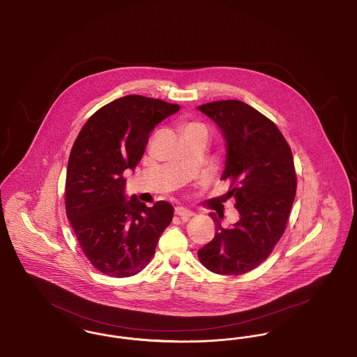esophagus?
Instances as JSON below:
<instances>
[{
    "instance_id": "esophagus-1",
    "label": "esophagus",
    "mask_w": 357,
    "mask_h": 357,
    "mask_svg": "<svg viewBox=\"0 0 357 357\" xmlns=\"http://www.w3.org/2000/svg\"><path fill=\"white\" fill-rule=\"evenodd\" d=\"M175 214H176L178 217H181L183 221H188V220L194 215V213H192V211H190L188 208L183 207V206H178V207H175Z\"/></svg>"
}]
</instances>
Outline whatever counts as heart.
Instances as JSON below:
<instances>
[{
	"instance_id": "heart-1",
	"label": "heart",
	"mask_w": 357,
	"mask_h": 357,
	"mask_svg": "<svg viewBox=\"0 0 357 357\" xmlns=\"http://www.w3.org/2000/svg\"><path fill=\"white\" fill-rule=\"evenodd\" d=\"M198 128H202L199 124H195V123H190L186 126V131H191V130H198Z\"/></svg>"
}]
</instances>
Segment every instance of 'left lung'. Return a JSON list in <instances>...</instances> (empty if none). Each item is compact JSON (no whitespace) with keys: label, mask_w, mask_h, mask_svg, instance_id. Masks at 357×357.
I'll use <instances>...</instances> for the list:
<instances>
[{"label":"left lung","mask_w":357,"mask_h":357,"mask_svg":"<svg viewBox=\"0 0 357 357\" xmlns=\"http://www.w3.org/2000/svg\"><path fill=\"white\" fill-rule=\"evenodd\" d=\"M197 108L221 130V179L231 182L229 194L239 213L227 229L211 213L217 231L198 257L210 272L239 275L265 261L285 230L297 187L293 156L277 126L249 104L222 100Z\"/></svg>","instance_id":"1"}]
</instances>
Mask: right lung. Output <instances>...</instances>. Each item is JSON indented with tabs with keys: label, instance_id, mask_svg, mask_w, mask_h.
<instances>
[{
	"label": "right lung",
	"instance_id": "add662e5",
	"mask_svg": "<svg viewBox=\"0 0 357 357\" xmlns=\"http://www.w3.org/2000/svg\"><path fill=\"white\" fill-rule=\"evenodd\" d=\"M178 104L140 95L123 96L86 120L69 155L66 208L91 264L111 277H130L153 258L174 208L127 199L123 172L135 170L150 132L176 114Z\"/></svg>",
	"mask_w": 357,
	"mask_h": 357
}]
</instances>
